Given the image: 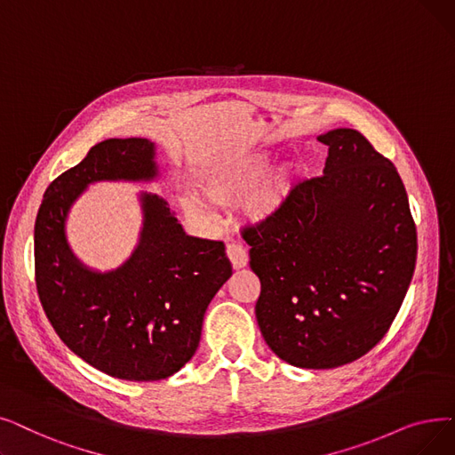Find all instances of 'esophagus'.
Instances as JSON below:
<instances>
[{
  "label": "esophagus",
  "instance_id": "esophagus-1",
  "mask_svg": "<svg viewBox=\"0 0 455 455\" xmlns=\"http://www.w3.org/2000/svg\"><path fill=\"white\" fill-rule=\"evenodd\" d=\"M227 256H228V260H230L234 269H242L249 262L247 249L243 245H240V243H228L227 245Z\"/></svg>",
  "mask_w": 455,
  "mask_h": 455
}]
</instances>
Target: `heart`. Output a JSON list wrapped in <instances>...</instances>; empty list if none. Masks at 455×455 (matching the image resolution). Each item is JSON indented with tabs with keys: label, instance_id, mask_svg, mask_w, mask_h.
Instances as JSON below:
<instances>
[{
	"label": "heart",
	"instance_id": "1",
	"mask_svg": "<svg viewBox=\"0 0 455 455\" xmlns=\"http://www.w3.org/2000/svg\"><path fill=\"white\" fill-rule=\"evenodd\" d=\"M271 171V156L266 150H254L238 156L225 157L206 167L199 176V186L212 203L232 204L243 201L252 195L266 180ZM290 180V171H284L275 182L276 195L286 191ZM275 204V193L262 196L251 206V215L254 220L264 217ZM184 208L191 213H199L201 206L195 199H184Z\"/></svg>",
	"mask_w": 455,
	"mask_h": 455
}]
</instances>
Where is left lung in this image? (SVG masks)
I'll return each instance as SVG.
<instances>
[{"mask_svg": "<svg viewBox=\"0 0 455 455\" xmlns=\"http://www.w3.org/2000/svg\"><path fill=\"white\" fill-rule=\"evenodd\" d=\"M322 176L295 184L260 223L245 227L260 279L256 322L276 357L327 370L378 344L417 264V227L396 167L351 128L318 137Z\"/></svg>", "mask_w": 455, "mask_h": 455, "instance_id": "left-lung-1", "label": "left lung"}]
</instances>
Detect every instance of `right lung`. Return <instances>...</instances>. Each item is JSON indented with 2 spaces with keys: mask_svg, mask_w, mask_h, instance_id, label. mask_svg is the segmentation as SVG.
<instances>
[{
  "mask_svg": "<svg viewBox=\"0 0 455 455\" xmlns=\"http://www.w3.org/2000/svg\"><path fill=\"white\" fill-rule=\"evenodd\" d=\"M154 154L141 137L94 145L48 186L35 221V283L52 327L77 357L126 381L165 379L193 357L204 312L232 275L225 243L188 235L150 193L140 243L121 267L98 273L72 254L65 221L77 196L100 180H154Z\"/></svg>",
  "mask_w": 455,
  "mask_h": 455,
  "instance_id": "right-lung-1",
  "label": "right lung"
}]
</instances>
